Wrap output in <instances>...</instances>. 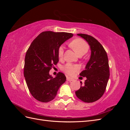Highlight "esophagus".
Returning a JSON list of instances; mask_svg holds the SVG:
<instances>
[{"label":"esophagus","mask_w":130,"mask_h":130,"mask_svg":"<svg viewBox=\"0 0 130 130\" xmlns=\"http://www.w3.org/2000/svg\"><path fill=\"white\" fill-rule=\"evenodd\" d=\"M67 80L68 81L70 82V81H73V80H74V79H73V78H71V77H70L67 76Z\"/></svg>","instance_id":"esophagus-1"}]
</instances>
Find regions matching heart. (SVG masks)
Returning <instances> with one entry per match:
<instances>
[{
    "instance_id": "b5f03b06",
    "label": "heart",
    "mask_w": 130,
    "mask_h": 130,
    "mask_svg": "<svg viewBox=\"0 0 130 130\" xmlns=\"http://www.w3.org/2000/svg\"><path fill=\"white\" fill-rule=\"evenodd\" d=\"M70 46L78 55H85L88 52L89 47L88 44L84 40L81 39H76L70 43ZM64 47L61 46L58 49V56L62 57L63 55ZM62 70L70 76H73L79 70L78 67L75 65L68 63L63 67Z\"/></svg>"
}]
</instances>
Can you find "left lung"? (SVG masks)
<instances>
[{"label": "left lung", "mask_w": 130, "mask_h": 130, "mask_svg": "<svg viewBox=\"0 0 130 130\" xmlns=\"http://www.w3.org/2000/svg\"><path fill=\"white\" fill-rule=\"evenodd\" d=\"M88 43L91 51L89 60L85 70L80 75L86 77L84 85L81 83L80 88L75 94L78 99L85 103H93L103 95L109 77L108 60L103 46L93 37L86 34H78Z\"/></svg>", "instance_id": "8db88e82"}]
</instances>
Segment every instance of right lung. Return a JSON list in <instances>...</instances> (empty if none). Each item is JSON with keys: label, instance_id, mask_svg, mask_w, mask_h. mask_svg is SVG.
I'll use <instances>...</instances> for the list:
<instances>
[{"label": "right lung", "instance_id": "obj_1", "mask_svg": "<svg viewBox=\"0 0 130 130\" xmlns=\"http://www.w3.org/2000/svg\"><path fill=\"white\" fill-rule=\"evenodd\" d=\"M72 33L44 31L35 39L27 50L24 75L31 95L37 100L48 103L55 98L65 82L64 74L59 72L55 78L49 71L58 62V49Z\"/></svg>", "mask_w": 130, "mask_h": 130}]
</instances>
